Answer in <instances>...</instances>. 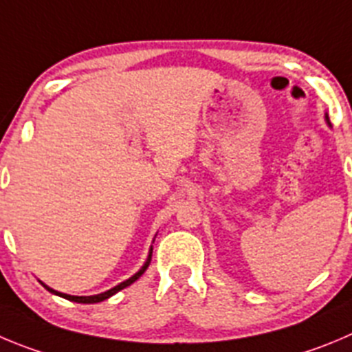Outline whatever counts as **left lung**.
Masks as SVG:
<instances>
[{"label":"left lung","mask_w":352,"mask_h":352,"mask_svg":"<svg viewBox=\"0 0 352 352\" xmlns=\"http://www.w3.org/2000/svg\"><path fill=\"white\" fill-rule=\"evenodd\" d=\"M327 121H328V116H327Z\"/></svg>","instance_id":"left-lung-1"}]
</instances>
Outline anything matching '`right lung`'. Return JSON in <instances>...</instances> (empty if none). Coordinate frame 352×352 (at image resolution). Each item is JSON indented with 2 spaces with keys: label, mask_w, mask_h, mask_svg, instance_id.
Here are the masks:
<instances>
[{
  "label": "right lung",
  "mask_w": 352,
  "mask_h": 352,
  "mask_svg": "<svg viewBox=\"0 0 352 352\" xmlns=\"http://www.w3.org/2000/svg\"><path fill=\"white\" fill-rule=\"evenodd\" d=\"M151 255H153V246H151V250H149V255H147L146 264H144L142 267L139 269V272H135V274L131 276V278H128L126 281H123V283L116 285V287L111 288V290H107V292H104V294L90 295V297H78V295H67V294H62V292H57V290H54V288L47 287V285H45V283H41V285H43V287H45V288H47L48 292H52V294L58 295V297H62V298H67V300H71V302H78V304H97V302H102V300H106V298L113 297L114 294H118V292L123 290V288L130 287V285L133 283V281L139 280L140 276H142L144 272H146V269L149 267V264H151Z\"/></svg>",
  "instance_id": "obj_1"
}]
</instances>
